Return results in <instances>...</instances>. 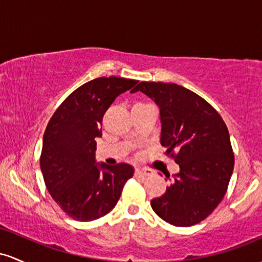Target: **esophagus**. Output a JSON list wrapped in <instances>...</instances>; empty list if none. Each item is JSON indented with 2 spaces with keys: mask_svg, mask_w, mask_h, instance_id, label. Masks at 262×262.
Here are the masks:
<instances>
[{
  "mask_svg": "<svg viewBox=\"0 0 262 262\" xmlns=\"http://www.w3.org/2000/svg\"><path fill=\"white\" fill-rule=\"evenodd\" d=\"M135 173H136L137 176H142V177H147V176L151 174V170L147 169V168H143V167H136V169H135Z\"/></svg>",
  "mask_w": 262,
  "mask_h": 262,
  "instance_id": "34e87169",
  "label": "esophagus"
}]
</instances>
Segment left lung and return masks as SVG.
<instances>
[{"mask_svg":"<svg viewBox=\"0 0 262 262\" xmlns=\"http://www.w3.org/2000/svg\"><path fill=\"white\" fill-rule=\"evenodd\" d=\"M141 92L156 102L161 116V145L178 163L179 172L160 198L155 213L176 226H192L218 207L234 169V154L225 122L204 99L181 85L141 81ZM169 177V174H168Z\"/></svg>","mask_w":262,"mask_h":262,"instance_id":"1","label":"left lung"}]
</instances>
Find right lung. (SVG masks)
Here are the masks:
<instances>
[{
    "instance_id": "add662e5",
    "label": "right lung",
    "mask_w": 262,
    "mask_h": 262,
    "mask_svg": "<svg viewBox=\"0 0 262 262\" xmlns=\"http://www.w3.org/2000/svg\"><path fill=\"white\" fill-rule=\"evenodd\" d=\"M137 83L119 76L88 81L61 102L47 125L40 169L49 194L70 218L92 222L106 215L134 176L131 164L98 163L95 151L105 111Z\"/></svg>"
}]
</instances>
